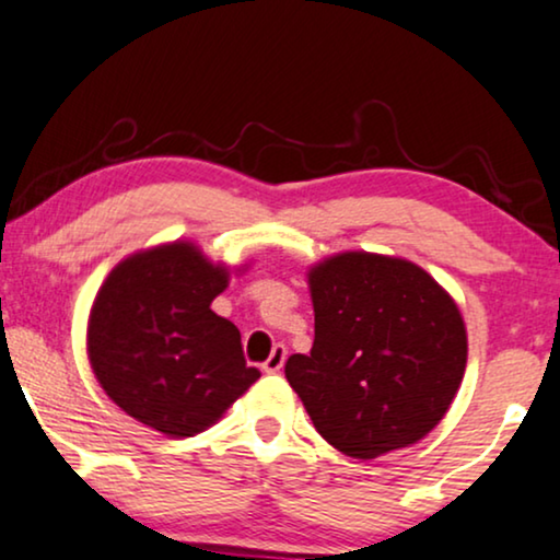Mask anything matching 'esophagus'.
Here are the masks:
<instances>
[{
  "instance_id": "esophagus-1",
  "label": "esophagus",
  "mask_w": 560,
  "mask_h": 560,
  "mask_svg": "<svg viewBox=\"0 0 560 560\" xmlns=\"http://www.w3.org/2000/svg\"><path fill=\"white\" fill-rule=\"evenodd\" d=\"M284 362H287V346L284 343H276L273 351H271V357H268L266 362H264V370L266 372H279L281 366H284Z\"/></svg>"
}]
</instances>
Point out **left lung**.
Instances as JSON below:
<instances>
[{"mask_svg": "<svg viewBox=\"0 0 560 560\" xmlns=\"http://www.w3.org/2000/svg\"><path fill=\"white\" fill-rule=\"evenodd\" d=\"M315 341L284 374L343 455L408 447L444 419L468 362L457 304L410 260L341 253L310 271Z\"/></svg>", "mask_w": 560, "mask_h": 560, "instance_id": "8db88e82", "label": "left lung"}]
</instances>
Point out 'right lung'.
<instances>
[{
    "label": "right lung",
    "mask_w": 560,
    "mask_h": 560,
    "mask_svg": "<svg viewBox=\"0 0 560 560\" xmlns=\"http://www.w3.org/2000/svg\"><path fill=\"white\" fill-rule=\"evenodd\" d=\"M230 273L196 245L133 253L90 310L88 353L108 398L167 436H194L260 377L240 330L211 310Z\"/></svg>",
    "instance_id": "1"
}]
</instances>
